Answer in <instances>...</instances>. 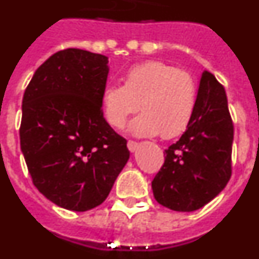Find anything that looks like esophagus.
<instances>
[{"instance_id": "34e87169", "label": "esophagus", "mask_w": 259, "mask_h": 259, "mask_svg": "<svg viewBox=\"0 0 259 259\" xmlns=\"http://www.w3.org/2000/svg\"><path fill=\"white\" fill-rule=\"evenodd\" d=\"M127 146H128V149H130V152H135V150L137 149V146H139V143L135 140H128Z\"/></svg>"}]
</instances>
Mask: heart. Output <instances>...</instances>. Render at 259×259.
Segmentation results:
<instances>
[{
    "label": "heart",
    "instance_id": "heart-1",
    "mask_svg": "<svg viewBox=\"0 0 259 259\" xmlns=\"http://www.w3.org/2000/svg\"><path fill=\"white\" fill-rule=\"evenodd\" d=\"M123 84H109L101 95L105 118L123 128L128 116L144 110L131 124L139 136L161 134L174 139L187 130L197 102L193 76L161 61H146L127 68Z\"/></svg>",
    "mask_w": 259,
    "mask_h": 259
}]
</instances>
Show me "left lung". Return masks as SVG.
Here are the masks:
<instances>
[{
    "label": "left lung",
    "instance_id": "8db88e82",
    "mask_svg": "<svg viewBox=\"0 0 259 259\" xmlns=\"http://www.w3.org/2000/svg\"><path fill=\"white\" fill-rule=\"evenodd\" d=\"M233 122L224 87L202 74L193 118L184 134L164 150V163L152 182L158 203L194 211L217 197L232 175Z\"/></svg>",
    "mask_w": 259,
    "mask_h": 259
}]
</instances>
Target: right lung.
<instances>
[{"mask_svg":"<svg viewBox=\"0 0 259 259\" xmlns=\"http://www.w3.org/2000/svg\"><path fill=\"white\" fill-rule=\"evenodd\" d=\"M107 57L68 48L36 70L23 96L20 148L33 185L63 209L101 205L130 158L105 120Z\"/></svg>","mask_w":259,"mask_h":259,"instance_id":"add662e5","label":"right lung"}]
</instances>
